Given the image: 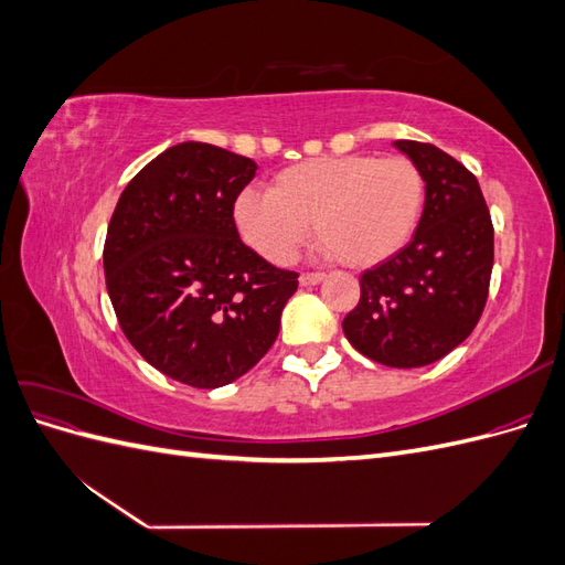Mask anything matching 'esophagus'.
Masks as SVG:
<instances>
[{
	"instance_id": "1",
	"label": "esophagus",
	"mask_w": 565,
	"mask_h": 565,
	"mask_svg": "<svg viewBox=\"0 0 565 565\" xmlns=\"http://www.w3.org/2000/svg\"><path fill=\"white\" fill-rule=\"evenodd\" d=\"M322 280H324L322 273H301V278H299V282H301L303 287H309V285H318V282H322Z\"/></svg>"
}]
</instances>
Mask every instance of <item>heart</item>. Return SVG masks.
<instances>
[{"mask_svg":"<svg viewBox=\"0 0 565 565\" xmlns=\"http://www.w3.org/2000/svg\"><path fill=\"white\" fill-rule=\"evenodd\" d=\"M424 204L426 179L413 160L361 152L282 169L268 193L237 195L233 224L268 264H292L313 224L316 237L339 264L367 268L413 241Z\"/></svg>","mask_w":565,"mask_h":565,"instance_id":"obj_1","label":"heart"}]
</instances>
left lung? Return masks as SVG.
I'll return each instance as SVG.
<instances>
[{
  "label": "left lung",
  "mask_w": 565,
  "mask_h": 565,
  "mask_svg": "<svg viewBox=\"0 0 565 565\" xmlns=\"http://www.w3.org/2000/svg\"><path fill=\"white\" fill-rule=\"evenodd\" d=\"M396 148L424 172V214L413 241L361 276V301L344 318V334L374 363L422 367L448 355L481 320L494 231L465 164L431 143Z\"/></svg>",
  "instance_id": "left-lung-1"
}]
</instances>
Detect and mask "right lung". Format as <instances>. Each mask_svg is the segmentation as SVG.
Returning a JSON list of instances; mask_svg holds the SVG:
<instances>
[{
    "label": "right lung",
    "instance_id": "right-lung-1",
    "mask_svg": "<svg viewBox=\"0 0 565 565\" xmlns=\"http://www.w3.org/2000/svg\"><path fill=\"white\" fill-rule=\"evenodd\" d=\"M254 172L249 158L185 141L148 162L110 216L104 268L119 328L188 386H224L259 363L299 287V273L268 264L235 231L233 204Z\"/></svg>",
    "mask_w": 565,
    "mask_h": 565
}]
</instances>
